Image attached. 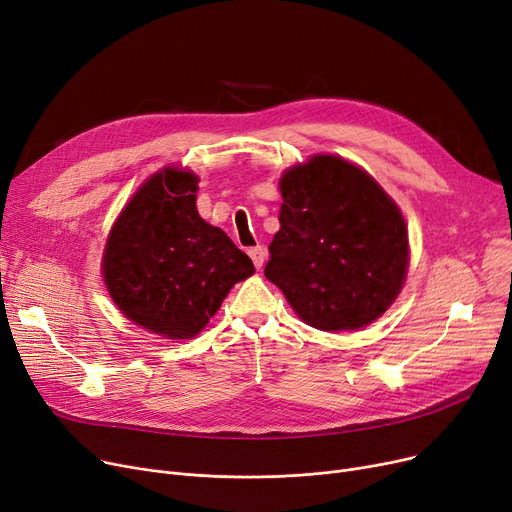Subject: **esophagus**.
Listing matches in <instances>:
<instances>
[{
    "label": "esophagus",
    "mask_w": 512,
    "mask_h": 512,
    "mask_svg": "<svg viewBox=\"0 0 512 512\" xmlns=\"http://www.w3.org/2000/svg\"><path fill=\"white\" fill-rule=\"evenodd\" d=\"M249 257L253 259V263H255L257 270H261L263 263H265L267 253H265V249H263V247H253V249H249Z\"/></svg>",
    "instance_id": "34e87169"
}]
</instances>
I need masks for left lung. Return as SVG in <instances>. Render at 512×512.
<instances>
[{
	"label": "left lung",
	"instance_id": "1",
	"mask_svg": "<svg viewBox=\"0 0 512 512\" xmlns=\"http://www.w3.org/2000/svg\"><path fill=\"white\" fill-rule=\"evenodd\" d=\"M280 193L265 278L317 330H359L378 319L409 267L407 224L396 203L336 155H313L286 170Z\"/></svg>",
	"mask_w": 512,
	"mask_h": 512
}]
</instances>
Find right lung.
<instances>
[{
    "instance_id": "right-lung-1",
    "label": "right lung",
    "mask_w": 512,
    "mask_h": 512,
    "mask_svg": "<svg viewBox=\"0 0 512 512\" xmlns=\"http://www.w3.org/2000/svg\"><path fill=\"white\" fill-rule=\"evenodd\" d=\"M199 178L153 174L120 213L103 253V282L134 324L170 340L197 336L253 261L197 211Z\"/></svg>"
}]
</instances>
